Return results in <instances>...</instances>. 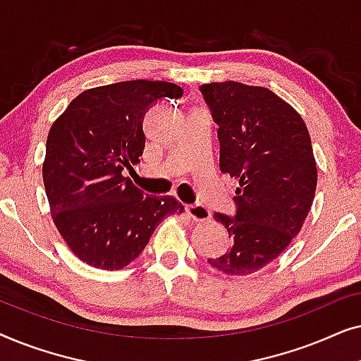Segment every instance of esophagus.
Masks as SVG:
<instances>
[{
    "instance_id": "obj_1",
    "label": "esophagus",
    "mask_w": 361,
    "mask_h": 361,
    "mask_svg": "<svg viewBox=\"0 0 361 361\" xmlns=\"http://www.w3.org/2000/svg\"><path fill=\"white\" fill-rule=\"evenodd\" d=\"M185 212L194 221H209L210 220V210L200 204L187 205Z\"/></svg>"
}]
</instances>
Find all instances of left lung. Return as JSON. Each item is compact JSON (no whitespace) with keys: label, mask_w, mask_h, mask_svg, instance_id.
<instances>
[{"label":"left lung","mask_w":361,"mask_h":361,"mask_svg":"<svg viewBox=\"0 0 361 361\" xmlns=\"http://www.w3.org/2000/svg\"><path fill=\"white\" fill-rule=\"evenodd\" d=\"M200 92L219 125L220 169L240 184L235 216L214 215L228 231L230 250L207 261L225 274H253L288 248L312 205L317 166L307 126L264 87L228 80Z\"/></svg>","instance_id":"1"}]
</instances>
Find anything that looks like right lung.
Masks as SVG:
<instances>
[{
  "label": "right lung",
  "mask_w": 361,
  "mask_h": 361,
  "mask_svg": "<svg viewBox=\"0 0 361 361\" xmlns=\"http://www.w3.org/2000/svg\"><path fill=\"white\" fill-rule=\"evenodd\" d=\"M169 82L130 80L82 92L54 121L42 179L52 220L68 248L93 268L115 271L136 259L174 197H151L123 176L145 151L142 120L162 98H180Z\"/></svg>",
  "instance_id": "add662e5"
}]
</instances>
